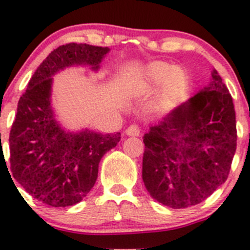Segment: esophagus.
Returning <instances> with one entry per match:
<instances>
[{
    "label": "esophagus",
    "instance_id": "obj_1",
    "mask_svg": "<svg viewBox=\"0 0 250 250\" xmlns=\"http://www.w3.org/2000/svg\"><path fill=\"white\" fill-rule=\"evenodd\" d=\"M127 135H132V137H138L140 134V127L138 125H132L127 128L125 130Z\"/></svg>",
    "mask_w": 250,
    "mask_h": 250
}]
</instances>
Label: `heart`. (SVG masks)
<instances>
[{
    "mask_svg": "<svg viewBox=\"0 0 250 250\" xmlns=\"http://www.w3.org/2000/svg\"><path fill=\"white\" fill-rule=\"evenodd\" d=\"M146 80L152 85H160L167 82L168 92L174 93L186 84V74L183 70L175 69L173 65L163 62H156L146 67Z\"/></svg>",
    "mask_w": 250,
    "mask_h": 250,
    "instance_id": "obj_1",
    "label": "heart"
}]
</instances>
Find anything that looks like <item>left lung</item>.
<instances>
[{
    "label": "left lung",
    "instance_id": "8db88e82",
    "mask_svg": "<svg viewBox=\"0 0 250 250\" xmlns=\"http://www.w3.org/2000/svg\"><path fill=\"white\" fill-rule=\"evenodd\" d=\"M143 180L152 198L174 209L196 206L223 185L237 146L232 97L211 72L208 87L144 135Z\"/></svg>",
    "mask_w": 250,
    "mask_h": 250
}]
</instances>
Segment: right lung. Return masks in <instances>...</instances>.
<instances>
[{"mask_svg": "<svg viewBox=\"0 0 250 250\" xmlns=\"http://www.w3.org/2000/svg\"><path fill=\"white\" fill-rule=\"evenodd\" d=\"M107 52V47L87 43L59 46L37 67L18 103L9 133L12 174L29 195L48 206L81 202L97 181L102 157L121 139V133H65L50 107L55 72L81 64L98 69Z\"/></svg>", "mask_w": 250, "mask_h": 250, "instance_id": "1", "label": "right lung"}]
</instances>
